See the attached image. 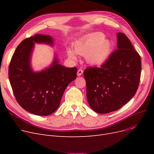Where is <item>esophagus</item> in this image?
Returning a JSON list of instances; mask_svg holds the SVG:
<instances>
[{
	"instance_id": "34e87169",
	"label": "esophagus",
	"mask_w": 154,
	"mask_h": 154,
	"mask_svg": "<svg viewBox=\"0 0 154 154\" xmlns=\"http://www.w3.org/2000/svg\"><path fill=\"white\" fill-rule=\"evenodd\" d=\"M83 74V70L82 69H79L77 71V75L78 76H80Z\"/></svg>"
}]
</instances>
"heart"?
I'll use <instances>...</instances> for the list:
<instances>
[{
  "label": "heart",
  "mask_w": 154,
  "mask_h": 154,
  "mask_svg": "<svg viewBox=\"0 0 154 154\" xmlns=\"http://www.w3.org/2000/svg\"><path fill=\"white\" fill-rule=\"evenodd\" d=\"M74 50L77 54L85 56L88 63L92 66H101L109 57L112 44L109 39L105 38L103 34L97 32L77 42L74 45ZM67 55L71 59H76L75 53L70 48L67 49Z\"/></svg>",
  "instance_id": "heart-1"
}]
</instances>
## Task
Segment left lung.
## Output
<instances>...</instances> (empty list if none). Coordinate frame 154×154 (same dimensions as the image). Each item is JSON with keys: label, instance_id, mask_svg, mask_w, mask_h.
<instances>
[{"label": "left lung", "instance_id": "1", "mask_svg": "<svg viewBox=\"0 0 154 154\" xmlns=\"http://www.w3.org/2000/svg\"><path fill=\"white\" fill-rule=\"evenodd\" d=\"M117 49L100 68L84 72L87 98L91 109L99 114L119 110L135 94L141 74V59L123 33L117 34Z\"/></svg>", "mask_w": 154, "mask_h": 154}]
</instances>
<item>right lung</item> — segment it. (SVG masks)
<instances>
[{
    "mask_svg": "<svg viewBox=\"0 0 154 154\" xmlns=\"http://www.w3.org/2000/svg\"><path fill=\"white\" fill-rule=\"evenodd\" d=\"M35 43L53 46L54 38L48 35L35 34L23 40L12 55L9 79L20 106L32 114L46 116L59 108L66 87L77 77V69L59 64L55 54L49 67L35 72L31 67Z\"/></svg>",
    "mask_w": 154,
    "mask_h": 154,
    "instance_id": "add662e5",
    "label": "right lung"
}]
</instances>
